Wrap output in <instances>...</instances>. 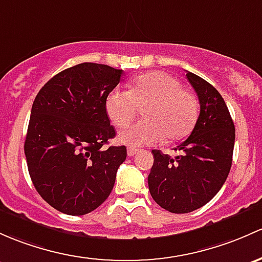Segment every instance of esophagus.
Listing matches in <instances>:
<instances>
[{
	"mask_svg": "<svg viewBox=\"0 0 262 262\" xmlns=\"http://www.w3.org/2000/svg\"><path fill=\"white\" fill-rule=\"evenodd\" d=\"M126 153H128V157H134L136 154L139 153V149H137V148H133V147H129L128 149H126Z\"/></svg>",
	"mask_w": 262,
	"mask_h": 262,
	"instance_id": "obj_1",
	"label": "esophagus"
}]
</instances>
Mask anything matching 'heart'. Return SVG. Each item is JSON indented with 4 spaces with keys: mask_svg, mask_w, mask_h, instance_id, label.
<instances>
[{
    "mask_svg": "<svg viewBox=\"0 0 262 262\" xmlns=\"http://www.w3.org/2000/svg\"><path fill=\"white\" fill-rule=\"evenodd\" d=\"M143 108L144 120L120 132L119 139L125 144L150 145L163 136L167 142H177L191 133L198 118L196 96L163 71L138 75L129 92L113 89L105 99L106 114L119 128L128 125Z\"/></svg>",
    "mask_w": 262,
    "mask_h": 262,
    "instance_id": "heart-1",
    "label": "heart"
}]
</instances>
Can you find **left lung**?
I'll return each instance as SVG.
<instances>
[{
	"instance_id": "8db88e82",
	"label": "left lung",
	"mask_w": 262,
	"mask_h": 262,
	"mask_svg": "<svg viewBox=\"0 0 262 262\" xmlns=\"http://www.w3.org/2000/svg\"><path fill=\"white\" fill-rule=\"evenodd\" d=\"M186 76L197 93L200 117L191 136L178 145L182 156L152 150L148 176L153 200L172 213H188L216 196L230 173L235 145V125L224 98L196 74L187 71Z\"/></svg>"
}]
</instances>
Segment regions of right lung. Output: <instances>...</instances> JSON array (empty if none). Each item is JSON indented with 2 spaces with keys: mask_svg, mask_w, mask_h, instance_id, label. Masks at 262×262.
<instances>
[{
  "mask_svg": "<svg viewBox=\"0 0 262 262\" xmlns=\"http://www.w3.org/2000/svg\"><path fill=\"white\" fill-rule=\"evenodd\" d=\"M123 70L82 62L46 82L35 98L25 139L32 183L55 210L81 216L109 197L125 145L104 148L114 138L106 96Z\"/></svg>",
  "mask_w": 262,
  "mask_h": 262,
  "instance_id": "right-lung-1",
  "label": "right lung"
}]
</instances>
